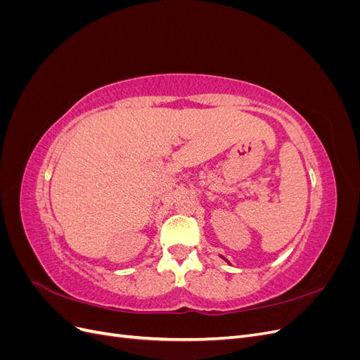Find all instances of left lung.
I'll return each mask as SVG.
<instances>
[{
	"instance_id": "1",
	"label": "left lung",
	"mask_w": 360,
	"mask_h": 360,
	"mask_svg": "<svg viewBox=\"0 0 360 360\" xmlns=\"http://www.w3.org/2000/svg\"><path fill=\"white\" fill-rule=\"evenodd\" d=\"M222 258H224V257H222ZM224 259H225V258H224Z\"/></svg>"
}]
</instances>
